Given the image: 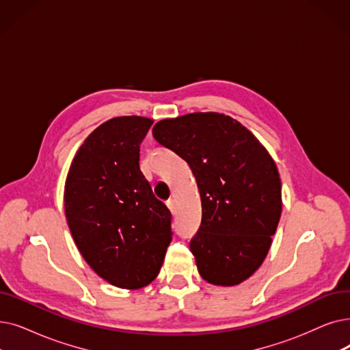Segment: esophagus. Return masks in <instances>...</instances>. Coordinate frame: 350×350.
I'll return each instance as SVG.
<instances>
[{
  "mask_svg": "<svg viewBox=\"0 0 350 350\" xmlns=\"http://www.w3.org/2000/svg\"><path fill=\"white\" fill-rule=\"evenodd\" d=\"M165 204H167V207H169V210L173 213L174 211V200L173 199H170V200H167L165 202Z\"/></svg>",
  "mask_w": 350,
  "mask_h": 350,
  "instance_id": "esophagus-1",
  "label": "esophagus"
}]
</instances>
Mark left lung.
I'll list each match as a JSON object with an SVG mask.
<instances>
[{"mask_svg": "<svg viewBox=\"0 0 350 350\" xmlns=\"http://www.w3.org/2000/svg\"><path fill=\"white\" fill-rule=\"evenodd\" d=\"M153 137L183 159L202 199V224L190 241L200 276L234 286L260 267L282 215L278 167L254 135L220 113L165 118Z\"/></svg>", "mask_w": 350, "mask_h": 350, "instance_id": "8db88e82", "label": "left lung"}]
</instances>
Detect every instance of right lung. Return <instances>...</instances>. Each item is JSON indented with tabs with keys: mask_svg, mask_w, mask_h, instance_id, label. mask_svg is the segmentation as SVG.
I'll return each mask as SVG.
<instances>
[{
	"mask_svg": "<svg viewBox=\"0 0 350 350\" xmlns=\"http://www.w3.org/2000/svg\"><path fill=\"white\" fill-rule=\"evenodd\" d=\"M153 120L105 121L84 140L66 180L72 239L100 278L121 288L153 282L172 241V213L140 170V144Z\"/></svg>",
	"mask_w": 350,
	"mask_h": 350,
	"instance_id": "1",
	"label": "right lung"
}]
</instances>
